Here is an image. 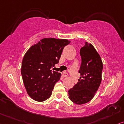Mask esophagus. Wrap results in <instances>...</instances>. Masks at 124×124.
<instances>
[{"label":"esophagus","instance_id":"esophagus-1","mask_svg":"<svg viewBox=\"0 0 124 124\" xmlns=\"http://www.w3.org/2000/svg\"><path fill=\"white\" fill-rule=\"evenodd\" d=\"M63 77H67L68 76V73H66V71H64L63 73Z\"/></svg>","mask_w":124,"mask_h":124}]
</instances>
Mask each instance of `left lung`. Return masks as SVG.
Listing matches in <instances>:
<instances>
[{"instance_id": "8db88e82", "label": "left lung", "mask_w": 124, "mask_h": 124, "mask_svg": "<svg viewBox=\"0 0 124 124\" xmlns=\"http://www.w3.org/2000/svg\"><path fill=\"white\" fill-rule=\"evenodd\" d=\"M82 62L79 70L81 77L77 84L68 91L70 100L78 105L86 104L94 96L102 80L103 64L93 45L85 42L80 49Z\"/></svg>"}]
</instances>
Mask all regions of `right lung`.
<instances>
[{
    "label": "right lung",
    "mask_w": 124,
    "mask_h": 124,
    "mask_svg": "<svg viewBox=\"0 0 124 124\" xmlns=\"http://www.w3.org/2000/svg\"><path fill=\"white\" fill-rule=\"evenodd\" d=\"M70 43L67 39L43 38L26 53L21 74L28 94L35 101H44L51 96L61 76L52 70L59 62L63 48Z\"/></svg>",
    "instance_id": "add662e5"
}]
</instances>
